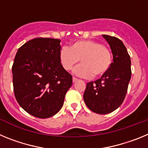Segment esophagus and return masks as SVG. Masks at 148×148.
I'll return each mask as SVG.
<instances>
[{
	"label": "esophagus",
	"mask_w": 148,
	"mask_h": 148,
	"mask_svg": "<svg viewBox=\"0 0 148 148\" xmlns=\"http://www.w3.org/2000/svg\"><path fill=\"white\" fill-rule=\"evenodd\" d=\"M77 81H78V78H75V77H73V82H76Z\"/></svg>",
	"instance_id": "esophagus-1"
}]
</instances>
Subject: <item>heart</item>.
I'll return each instance as SVG.
<instances>
[{
  "instance_id": "1",
  "label": "heart",
  "mask_w": 148,
  "mask_h": 148,
  "mask_svg": "<svg viewBox=\"0 0 148 148\" xmlns=\"http://www.w3.org/2000/svg\"><path fill=\"white\" fill-rule=\"evenodd\" d=\"M59 59L66 70H71L81 59L82 64L73 70L74 74L84 78L99 77L109 70L112 55L109 49L97 41L78 40L70 48H61Z\"/></svg>"
}]
</instances>
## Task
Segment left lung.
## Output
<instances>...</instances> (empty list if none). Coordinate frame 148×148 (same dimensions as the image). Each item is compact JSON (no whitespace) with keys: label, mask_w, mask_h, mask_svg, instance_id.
I'll return each mask as SVG.
<instances>
[{"label":"left lung","mask_w":148,"mask_h":148,"mask_svg":"<svg viewBox=\"0 0 148 148\" xmlns=\"http://www.w3.org/2000/svg\"><path fill=\"white\" fill-rule=\"evenodd\" d=\"M110 44L113 62L101 78L87 84L84 100L98 114H108L122 104L131 78V61L125 46L118 38L103 35Z\"/></svg>","instance_id":"8db88e82"}]
</instances>
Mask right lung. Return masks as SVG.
<instances>
[{"instance_id":"obj_1","label":"right lung","mask_w":148,"mask_h":148,"mask_svg":"<svg viewBox=\"0 0 148 148\" xmlns=\"http://www.w3.org/2000/svg\"><path fill=\"white\" fill-rule=\"evenodd\" d=\"M59 39L37 38L18 49L13 62V90L19 105L40 119L54 116L62 108L73 77L59 59Z\"/></svg>"}]
</instances>
